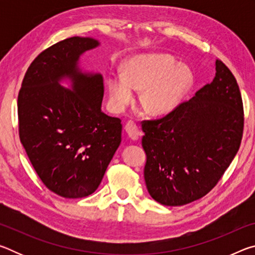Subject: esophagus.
Listing matches in <instances>:
<instances>
[{
    "label": "esophagus",
    "mask_w": 255,
    "mask_h": 255,
    "mask_svg": "<svg viewBox=\"0 0 255 255\" xmlns=\"http://www.w3.org/2000/svg\"><path fill=\"white\" fill-rule=\"evenodd\" d=\"M125 129H126L128 136L130 137L132 140H137L138 138H139L140 131L139 129H138L137 125L133 123L132 120H129V122L126 124V126H125Z\"/></svg>",
    "instance_id": "esophagus-1"
}]
</instances>
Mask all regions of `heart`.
I'll use <instances>...</instances> for the list:
<instances>
[{"instance_id": "obj_1", "label": "heart", "mask_w": 255, "mask_h": 255, "mask_svg": "<svg viewBox=\"0 0 255 255\" xmlns=\"http://www.w3.org/2000/svg\"><path fill=\"white\" fill-rule=\"evenodd\" d=\"M192 84L190 68L166 54L138 55L127 60L123 74H111L108 89L111 105L122 111L143 90L140 105L147 114L163 116L179 105Z\"/></svg>"}]
</instances>
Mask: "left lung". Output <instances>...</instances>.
<instances>
[{"label":"left lung","instance_id":"obj_1","mask_svg":"<svg viewBox=\"0 0 255 255\" xmlns=\"http://www.w3.org/2000/svg\"><path fill=\"white\" fill-rule=\"evenodd\" d=\"M243 128L239 84L216 59L213 82L164 117L141 122L150 197L164 206H183L206 196L235 157Z\"/></svg>","mask_w":255,"mask_h":255}]
</instances>
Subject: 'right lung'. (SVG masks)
I'll list each match as a JSON object with an SVG mask.
<instances>
[{"mask_svg":"<svg viewBox=\"0 0 255 255\" xmlns=\"http://www.w3.org/2000/svg\"><path fill=\"white\" fill-rule=\"evenodd\" d=\"M93 38L71 37L37 56L18 96L19 136L34 171L50 191L67 199L91 195L122 141V120L101 111V74L77 67ZM64 76L73 91L58 82Z\"/></svg>","mask_w":255,"mask_h":255,"instance_id":"1","label":"right lung"}]
</instances>
